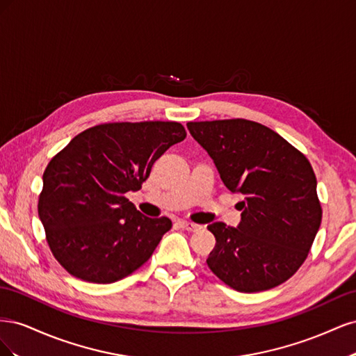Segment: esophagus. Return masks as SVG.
I'll use <instances>...</instances> for the list:
<instances>
[{"label":"esophagus","mask_w":356,"mask_h":356,"mask_svg":"<svg viewBox=\"0 0 356 356\" xmlns=\"http://www.w3.org/2000/svg\"><path fill=\"white\" fill-rule=\"evenodd\" d=\"M179 227L187 230V232H196L200 229V225H197L195 222H190V221H179Z\"/></svg>","instance_id":"obj_1"}]
</instances>
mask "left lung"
<instances>
[{
	"label": "left lung",
	"mask_w": 356,
	"mask_h": 356,
	"mask_svg": "<svg viewBox=\"0 0 356 356\" xmlns=\"http://www.w3.org/2000/svg\"><path fill=\"white\" fill-rule=\"evenodd\" d=\"M232 193H241V222H212L213 275L241 293L284 284L305 263L322 220L316 177L288 141L245 118L187 123Z\"/></svg>",
	"instance_id": "obj_1"
}]
</instances>
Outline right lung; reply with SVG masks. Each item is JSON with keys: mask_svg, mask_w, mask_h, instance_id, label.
Instances as JSON below:
<instances>
[{"mask_svg": "<svg viewBox=\"0 0 356 356\" xmlns=\"http://www.w3.org/2000/svg\"><path fill=\"white\" fill-rule=\"evenodd\" d=\"M177 122L105 123L74 136L42 174L38 215L59 264L86 282L111 284L141 267L170 230L126 199L154 161L186 138Z\"/></svg>", "mask_w": 356, "mask_h": 356, "instance_id": "right-lung-1", "label": "right lung"}]
</instances>
